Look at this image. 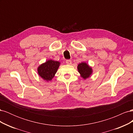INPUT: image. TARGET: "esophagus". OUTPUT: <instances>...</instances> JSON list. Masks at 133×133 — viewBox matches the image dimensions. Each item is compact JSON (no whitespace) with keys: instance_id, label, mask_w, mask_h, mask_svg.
I'll list each match as a JSON object with an SVG mask.
<instances>
[{"instance_id":"1","label":"esophagus","mask_w":133,"mask_h":133,"mask_svg":"<svg viewBox=\"0 0 133 133\" xmlns=\"http://www.w3.org/2000/svg\"><path fill=\"white\" fill-rule=\"evenodd\" d=\"M66 63L67 64H68V65H71L72 63V62L70 60H66Z\"/></svg>"}]
</instances>
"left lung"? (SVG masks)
I'll return each instance as SVG.
<instances>
[{
    "mask_svg": "<svg viewBox=\"0 0 133 133\" xmlns=\"http://www.w3.org/2000/svg\"><path fill=\"white\" fill-rule=\"evenodd\" d=\"M77 69L80 76L84 80L90 78L93 72L91 66L85 62H82L78 64Z\"/></svg>",
    "mask_w": 133,
    "mask_h": 133,
    "instance_id": "8db88e82",
    "label": "left lung"
}]
</instances>
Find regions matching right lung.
I'll return each mask as SVG.
<instances>
[{"label": "right lung", "mask_w": 133, "mask_h": 133, "mask_svg": "<svg viewBox=\"0 0 133 133\" xmlns=\"http://www.w3.org/2000/svg\"><path fill=\"white\" fill-rule=\"evenodd\" d=\"M60 65V63L58 61L48 60L38 67V74L44 80L49 82L54 77Z\"/></svg>", "instance_id": "obj_1"}]
</instances>
